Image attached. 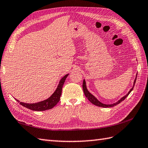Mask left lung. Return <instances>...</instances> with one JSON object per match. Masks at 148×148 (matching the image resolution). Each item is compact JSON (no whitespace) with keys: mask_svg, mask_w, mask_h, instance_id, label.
Segmentation results:
<instances>
[{"mask_svg":"<svg viewBox=\"0 0 148 148\" xmlns=\"http://www.w3.org/2000/svg\"><path fill=\"white\" fill-rule=\"evenodd\" d=\"M137 74L136 75V79H135L134 81V84H133V86L132 88L130 90L129 92H128V93L127 94V95H125V96H123V97H121V98L119 99V100H118L117 102H115V103H111V104H105V103H102L101 102H100L99 100L97 99L96 97L93 95L92 93H91L88 90L87 88H86V81L85 80H83V92H84V95H85L86 98L89 100V101L92 103L93 104H94L95 106H99V107H101V108H112V107H114L116 105H118V103H119L120 102H121L123 100H124L125 99L127 98V97H128V95H129L130 93L132 91L134 87V85H135V83H136V79H137Z\"/></svg>","mask_w":148,"mask_h":148,"instance_id":"8db88e82","label":"left lung"}]
</instances>
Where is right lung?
Listing matches in <instances>:
<instances>
[{"mask_svg":"<svg viewBox=\"0 0 148 148\" xmlns=\"http://www.w3.org/2000/svg\"><path fill=\"white\" fill-rule=\"evenodd\" d=\"M69 76V74L65 75L64 77H62V79L60 80L59 83L56 88V90L54 92L52 95L50 96L48 99H47L42 101H40L37 103H24L19 101L18 100L16 99V100L20 103L21 106H24L25 108L27 109H29L32 110V111H46V110L51 109L53 107L55 106L57 103L59 102L60 99L62 95V87L65 83V81L66 78Z\"/></svg>","mask_w":148,"mask_h":148,"instance_id":"obj_1","label":"right lung"}]
</instances>
